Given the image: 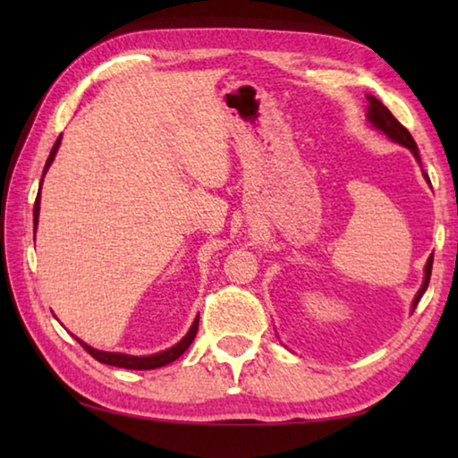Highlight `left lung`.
Returning a JSON list of instances; mask_svg holds the SVG:
<instances>
[{"label":"left lung","mask_w":458,"mask_h":458,"mask_svg":"<svg viewBox=\"0 0 458 458\" xmlns=\"http://www.w3.org/2000/svg\"><path fill=\"white\" fill-rule=\"evenodd\" d=\"M368 100H369L368 119L371 121V125L377 127L379 131H384V133H386L387 137H390L392 141H396V143H400V145L408 147V149L414 153V157H416L418 161H420V155H418V147H416V143H414L412 135L408 133V129H406L404 125H402V123H400L396 117H394V114H392L390 111H387V106H384L382 103H379V100H377L376 97H369V95H368ZM430 275H432V254H430V259L426 260V267H424V283H422V286H420V291L416 293L412 309H416L418 301L422 299L424 291L428 289Z\"/></svg>","instance_id":"1"}]
</instances>
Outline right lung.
<instances>
[{"label": "right lung", "instance_id": "obj_1", "mask_svg": "<svg viewBox=\"0 0 458 458\" xmlns=\"http://www.w3.org/2000/svg\"><path fill=\"white\" fill-rule=\"evenodd\" d=\"M60 139H62V135L56 139V143H54V147H52L50 157H48V161H46V167H44V175H46V172H48V167L52 165L54 155H56L58 147H60ZM42 180H44V177H42ZM40 185H42V183H40ZM38 214H40V193H38V196H36V204H34V226L38 224ZM198 323H199V317H196V321H193V325L190 327L188 335H185L177 345L169 347V350L161 352V353L145 355V358H137V355H127V353H108V352L92 350L90 345H87V344H84V341H81V339H79V344L92 355V358H95V360L100 361V363H106V366L125 368V369H155V368L167 366V363L175 361L185 350H188V347L191 345L193 337H196V333H198Z\"/></svg>", "mask_w": 458, "mask_h": 458}]
</instances>
